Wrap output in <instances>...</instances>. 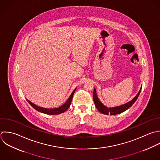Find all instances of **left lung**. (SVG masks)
Returning <instances> with one entry per match:
<instances>
[{
    "label": "left lung",
    "instance_id": "8db88e82",
    "mask_svg": "<svg viewBox=\"0 0 160 160\" xmlns=\"http://www.w3.org/2000/svg\"><path fill=\"white\" fill-rule=\"evenodd\" d=\"M142 87H141L140 91L138 92V93H137V95L131 101H130V102H127V103H125L122 105L118 106V107H115L110 108V107H107L105 105H104L100 101V100L98 99V97L97 96L95 88H94V90H93V101H94L96 108H97V110L100 112H101L102 113L105 114V115L110 114L111 115H115L120 114V113L126 111L136 102V100H137V98H138V96H139V95L141 92Z\"/></svg>",
    "mask_w": 160,
    "mask_h": 160
}]
</instances>
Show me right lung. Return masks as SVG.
I'll return each mask as SVG.
<instances>
[{
	"instance_id": "add662e5",
	"label": "right lung",
	"mask_w": 160,
	"mask_h": 160,
	"mask_svg": "<svg viewBox=\"0 0 160 160\" xmlns=\"http://www.w3.org/2000/svg\"><path fill=\"white\" fill-rule=\"evenodd\" d=\"M77 88H75L73 92L72 93V94L70 95V97L68 98L67 101L64 103L62 105H61L60 107H58V108H43V107H38L35 104H33V103H32L31 102H30L29 100H28L27 99V101L29 103V104L34 108L37 111L40 112V113H45V114H47V115H58V114H60L62 113H63L65 112L69 107H70V105L71 104V102H72V98H73V94L75 92Z\"/></svg>"
}]
</instances>
